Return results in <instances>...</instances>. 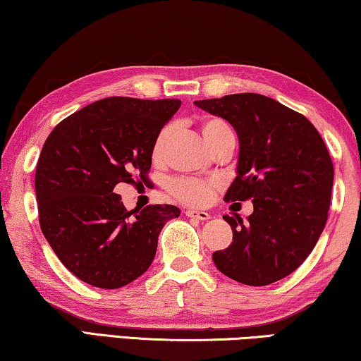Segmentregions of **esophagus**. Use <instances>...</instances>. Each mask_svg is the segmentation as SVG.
Masks as SVG:
<instances>
[{
  "instance_id": "esophagus-1",
  "label": "esophagus",
  "mask_w": 361,
  "mask_h": 361,
  "mask_svg": "<svg viewBox=\"0 0 361 361\" xmlns=\"http://www.w3.org/2000/svg\"><path fill=\"white\" fill-rule=\"evenodd\" d=\"M185 215L189 218H195V219H200V221H207V219H210V213L207 212H200V210H187Z\"/></svg>"
}]
</instances>
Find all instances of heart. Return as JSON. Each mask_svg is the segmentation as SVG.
Segmentation results:
<instances>
[{
	"label": "heart",
	"instance_id": "b5f03b06",
	"mask_svg": "<svg viewBox=\"0 0 361 361\" xmlns=\"http://www.w3.org/2000/svg\"><path fill=\"white\" fill-rule=\"evenodd\" d=\"M233 133V130L229 125L224 122L223 118L210 117L203 120L202 123V135L205 138L210 148L216 145V142L224 135ZM171 137V128L164 127L159 130V133L156 135L154 143H153V158L158 161L164 156L166 146H168ZM218 184L215 180H207V179H197V177H179V179L172 180L169 185V190L177 200L187 203V205L193 207H202L207 205L208 202L213 198Z\"/></svg>",
	"mask_w": 361,
	"mask_h": 361
}]
</instances>
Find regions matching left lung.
Returning a JSON list of instances; mask_svg holds the SVG:
<instances>
[{
	"instance_id": "1",
	"label": "left lung",
	"mask_w": 361,
	"mask_h": 361,
	"mask_svg": "<svg viewBox=\"0 0 361 361\" xmlns=\"http://www.w3.org/2000/svg\"><path fill=\"white\" fill-rule=\"evenodd\" d=\"M193 104L236 130V177L224 200L254 203L245 223L239 215L223 216L233 243L213 252V262L243 285L285 279L314 249L331 207L334 166L319 132L305 116L262 94Z\"/></svg>"
}]
</instances>
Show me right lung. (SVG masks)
Listing matches in <instances>:
<instances>
[{
	"instance_id": "obj_1",
	"label": "right lung",
	"mask_w": 361,
	"mask_h": 361,
	"mask_svg": "<svg viewBox=\"0 0 361 361\" xmlns=\"http://www.w3.org/2000/svg\"><path fill=\"white\" fill-rule=\"evenodd\" d=\"M180 101L107 97L56 125L35 171L39 221L50 247L73 275L116 290L149 269L174 205L128 212L116 185L146 184L153 143Z\"/></svg>"
}]
</instances>
